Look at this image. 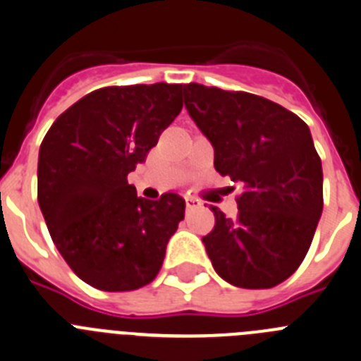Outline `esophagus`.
<instances>
[{
  "label": "esophagus",
  "mask_w": 361,
  "mask_h": 361,
  "mask_svg": "<svg viewBox=\"0 0 361 361\" xmlns=\"http://www.w3.org/2000/svg\"><path fill=\"white\" fill-rule=\"evenodd\" d=\"M185 204H187V210H194L200 207V200H196L192 196H187L185 197Z\"/></svg>",
  "instance_id": "1"
}]
</instances>
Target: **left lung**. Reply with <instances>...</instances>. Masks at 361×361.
Wrapping results in <instances>:
<instances>
[{
    "mask_svg": "<svg viewBox=\"0 0 361 361\" xmlns=\"http://www.w3.org/2000/svg\"><path fill=\"white\" fill-rule=\"evenodd\" d=\"M185 108L214 147V167L243 187L235 217L212 207L203 237L214 269L264 290L295 274L322 216V161L307 124L264 97L185 84Z\"/></svg>",
    "mask_w": 361,
    "mask_h": 361,
    "instance_id": "obj_1",
    "label": "left lung"
}]
</instances>
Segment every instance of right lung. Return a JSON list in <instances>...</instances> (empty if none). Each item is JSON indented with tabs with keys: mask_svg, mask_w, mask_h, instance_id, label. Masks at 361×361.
I'll list each match as a JSON object with an SVG mask.
<instances>
[{
	"mask_svg": "<svg viewBox=\"0 0 361 361\" xmlns=\"http://www.w3.org/2000/svg\"><path fill=\"white\" fill-rule=\"evenodd\" d=\"M183 108L181 84L109 86L55 120L39 149L37 201L51 241L77 277L131 291L157 277L185 200L136 196L128 174Z\"/></svg>",
	"mask_w": 361,
	"mask_h": 361,
	"instance_id": "add662e5",
	"label": "right lung"
}]
</instances>
